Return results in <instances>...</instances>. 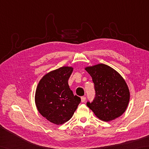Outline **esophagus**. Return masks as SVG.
Segmentation results:
<instances>
[{"label": "esophagus", "instance_id": "esophagus-1", "mask_svg": "<svg viewBox=\"0 0 149 149\" xmlns=\"http://www.w3.org/2000/svg\"><path fill=\"white\" fill-rule=\"evenodd\" d=\"M86 101V97H81V102H84Z\"/></svg>", "mask_w": 149, "mask_h": 149}]
</instances>
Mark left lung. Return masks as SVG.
I'll return each mask as SVG.
<instances>
[{
	"mask_svg": "<svg viewBox=\"0 0 149 149\" xmlns=\"http://www.w3.org/2000/svg\"><path fill=\"white\" fill-rule=\"evenodd\" d=\"M94 83L95 97L87 106L98 118L109 122L125 111L130 99V92L122 75L109 66L97 64L87 66Z\"/></svg>",
	"mask_w": 149,
	"mask_h": 149,
	"instance_id": "8db88e82",
	"label": "left lung"
}]
</instances>
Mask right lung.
<instances>
[{"label":"right lung","instance_id":"right-lung-1","mask_svg":"<svg viewBox=\"0 0 149 149\" xmlns=\"http://www.w3.org/2000/svg\"><path fill=\"white\" fill-rule=\"evenodd\" d=\"M73 69L71 66H63L50 71L41 79L36 88L38 111L56 125L68 121L81 102V98L74 95L68 83Z\"/></svg>","mask_w":149,"mask_h":149}]
</instances>
